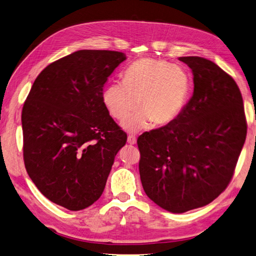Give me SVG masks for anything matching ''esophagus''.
Returning <instances> with one entry per match:
<instances>
[{
	"label": "esophagus",
	"instance_id": "1",
	"mask_svg": "<svg viewBox=\"0 0 256 256\" xmlns=\"http://www.w3.org/2000/svg\"><path fill=\"white\" fill-rule=\"evenodd\" d=\"M137 138L135 136H128V144H136Z\"/></svg>",
	"mask_w": 256,
	"mask_h": 256
}]
</instances>
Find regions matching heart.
I'll return each mask as SVG.
<instances>
[{
	"mask_svg": "<svg viewBox=\"0 0 256 256\" xmlns=\"http://www.w3.org/2000/svg\"><path fill=\"white\" fill-rule=\"evenodd\" d=\"M192 93V82L181 66L161 60L141 58L124 73V82L104 88L102 102L110 116L122 122L139 106L140 112L124 126L130 132L152 124L168 126L181 116Z\"/></svg>",
	"mask_w": 256,
	"mask_h": 256,
	"instance_id": "heart-1",
	"label": "heart"
}]
</instances>
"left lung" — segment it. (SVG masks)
I'll list each match as a JSON object with an SVG mask.
<instances>
[{
  "label": "left lung",
  "instance_id": "8db88e82",
  "mask_svg": "<svg viewBox=\"0 0 256 256\" xmlns=\"http://www.w3.org/2000/svg\"><path fill=\"white\" fill-rule=\"evenodd\" d=\"M179 60L192 71V97L176 120L137 140L143 190L174 214L203 207L226 190L247 135L234 80L206 58Z\"/></svg>",
  "mask_w": 256,
  "mask_h": 256
}]
</instances>
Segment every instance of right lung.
Here are the masks:
<instances>
[{
    "label": "right lung",
    "mask_w": 256,
    "mask_h": 256,
    "mask_svg": "<svg viewBox=\"0 0 256 256\" xmlns=\"http://www.w3.org/2000/svg\"><path fill=\"white\" fill-rule=\"evenodd\" d=\"M124 53L80 50L47 66L22 110L24 163L51 202L77 211L100 198L128 136L102 102L108 76Z\"/></svg>",
    "instance_id": "1"
}]
</instances>
